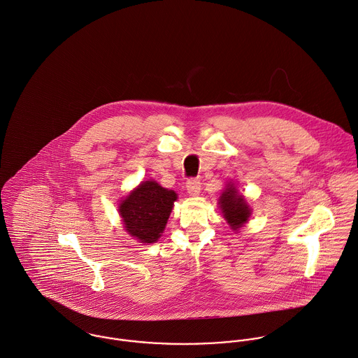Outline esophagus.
Wrapping results in <instances>:
<instances>
[{"mask_svg":"<svg viewBox=\"0 0 358 358\" xmlns=\"http://www.w3.org/2000/svg\"><path fill=\"white\" fill-rule=\"evenodd\" d=\"M187 192L191 196H196L201 192V181L198 178H191L187 181Z\"/></svg>","mask_w":358,"mask_h":358,"instance_id":"esophagus-1","label":"esophagus"}]
</instances>
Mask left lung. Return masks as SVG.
Here are the masks:
<instances>
[{
  "mask_svg": "<svg viewBox=\"0 0 358 358\" xmlns=\"http://www.w3.org/2000/svg\"><path fill=\"white\" fill-rule=\"evenodd\" d=\"M218 205L222 212V217L234 231H238L245 222H248L252 213V209L248 206L245 198L238 194L235 185L231 182L218 198Z\"/></svg>",
  "mask_w": 358,
  "mask_h": 358,
  "instance_id": "left-lung-1",
  "label": "left lung"
}]
</instances>
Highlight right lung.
<instances>
[{"label": "right lung", "mask_w": 358, "mask_h": 358, "mask_svg": "<svg viewBox=\"0 0 358 358\" xmlns=\"http://www.w3.org/2000/svg\"><path fill=\"white\" fill-rule=\"evenodd\" d=\"M177 194L156 181H143L119 205L126 231L141 243H155L163 234Z\"/></svg>", "instance_id": "obj_1"}]
</instances>
